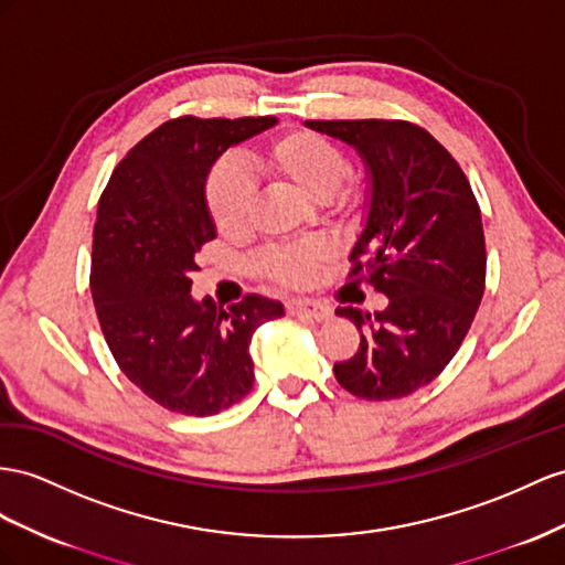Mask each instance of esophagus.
<instances>
[{"instance_id": "esophagus-1", "label": "esophagus", "mask_w": 565, "mask_h": 565, "mask_svg": "<svg viewBox=\"0 0 565 565\" xmlns=\"http://www.w3.org/2000/svg\"><path fill=\"white\" fill-rule=\"evenodd\" d=\"M288 315H298V317H310L315 322H324L331 317V308L322 300H291L286 302Z\"/></svg>"}]
</instances>
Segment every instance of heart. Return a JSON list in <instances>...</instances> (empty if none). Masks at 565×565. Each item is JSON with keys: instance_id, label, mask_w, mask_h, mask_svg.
I'll use <instances>...</instances> for the list:
<instances>
[{"instance_id": "b5f03b06", "label": "heart", "mask_w": 565, "mask_h": 565, "mask_svg": "<svg viewBox=\"0 0 565 565\" xmlns=\"http://www.w3.org/2000/svg\"><path fill=\"white\" fill-rule=\"evenodd\" d=\"M255 167L267 179L298 195L320 202L334 216H351L360 205L358 185L345 179L349 162L339 145L312 131H288L274 138L255 152ZM255 185L234 164H216L205 183L207 212L216 231L224 236H241L250 226L255 210ZM329 259V248L322 241H306L300 245L269 248L255 259V269L263 277L284 284L302 286Z\"/></svg>"}]
</instances>
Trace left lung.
Listing matches in <instances>:
<instances>
[{"mask_svg":"<svg viewBox=\"0 0 565 565\" xmlns=\"http://www.w3.org/2000/svg\"><path fill=\"white\" fill-rule=\"evenodd\" d=\"M355 148L370 177L363 234L349 277L388 298L382 312L337 308L360 331V349L334 365L358 398H403L439 377L480 308L487 250L480 205L439 140L411 121H306Z\"/></svg>","mask_w":565,"mask_h":565,"instance_id":"1","label":"left lung"}]
</instances>
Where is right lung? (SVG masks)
Segmentation results:
<instances>
[{
	"instance_id": "obj_1",
	"label": "right lung",
	"mask_w": 565,
	"mask_h": 565,
	"mask_svg": "<svg viewBox=\"0 0 565 565\" xmlns=\"http://www.w3.org/2000/svg\"><path fill=\"white\" fill-rule=\"evenodd\" d=\"M277 124L274 117H179L145 136L97 202L90 291L121 372L159 406L214 415L253 388L250 339L284 315L245 296L222 310L191 296L195 253L216 238L205 181L216 157Z\"/></svg>"
}]
</instances>
